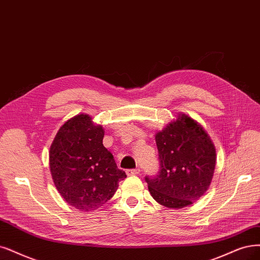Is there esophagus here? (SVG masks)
<instances>
[{"label":"esophagus","instance_id":"esophagus-1","mask_svg":"<svg viewBox=\"0 0 260 260\" xmlns=\"http://www.w3.org/2000/svg\"><path fill=\"white\" fill-rule=\"evenodd\" d=\"M140 172L139 168H135V169H127L126 170V175L127 176H134V175H138Z\"/></svg>","mask_w":260,"mask_h":260}]
</instances>
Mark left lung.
Segmentation results:
<instances>
[{"mask_svg":"<svg viewBox=\"0 0 260 260\" xmlns=\"http://www.w3.org/2000/svg\"><path fill=\"white\" fill-rule=\"evenodd\" d=\"M159 171L146 177L149 191L167 208H184L198 200L212 181L216 152L208 134L185 114L155 135Z\"/></svg>","mask_w":260,"mask_h":260,"instance_id":"obj_1","label":"left lung"}]
</instances>
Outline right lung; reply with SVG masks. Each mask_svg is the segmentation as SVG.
I'll use <instances>...</instances> for the list:
<instances>
[{
	"label": "right lung",
	"mask_w": 260,
	"mask_h": 260,
	"mask_svg": "<svg viewBox=\"0 0 260 260\" xmlns=\"http://www.w3.org/2000/svg\"><path fill=\"white\" fill-rule=\"evenodd\" d=\"M104 134L101 125L82 113L62 125L50 147V172L56 189L67 204L84 212L107 203L126 178L104 147Z\"/></svg>",
	"instance_id": "1"
}]
</instances>
